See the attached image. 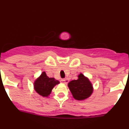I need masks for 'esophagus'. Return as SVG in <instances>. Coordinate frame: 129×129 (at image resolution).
Returning a JSON list of instances; mask_svg holds the SVG:
<instances>
[{
    "label": "esophagus",
    "mask_w": 129,
    "mask_h": 129,
    "mask_svg": "<svg viewBox=\"0 0 129 129\" xmlns=\"http://www.w3.org/2000/svg\"><path fill=\"white\" fill-rule=\"evenodd\" d=\"M68 79H61V83H63V84H67V83H68Z\"/></svg>",
    "instance_id": "34e87169"
}]
</instances>
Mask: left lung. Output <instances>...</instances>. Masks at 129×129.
Segmentation results:
<instances>
[{"label":"left lung","instance_id":"obj_1","mask_svg":"<svg viewBox=\"0 0 129 129\" xmlns=\"http://www.w3.org/2000/svg\"><path fill=\"white\" fill-rule=\"evenodd\" d=\"M68 86L76 100L81 101L88 98L93 92V86L88 78L81 73L77 80H72L68 84Z\"/></svg>","mask_w":129,"mask_h":129}]
</instances>
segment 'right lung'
<instances>
[{
	"label": "right lung",
	"mask_w": 129,
	"mask_h": 129,
	"mask_svg": "<svg viewBox=\"0 0 129 129\" xmlns=\"http://www.w3.org/2000/svg\"><path fill=\"white\" fill-rule=\"evenodd\" d=\"M59 81L53 77H48L45 72H43L41 76L36 79L34 83V90L40 95L48 97L51 94L52 89Z\"/></svg>",
	"instance_id": "right-lung-1"
}]
</instances>
